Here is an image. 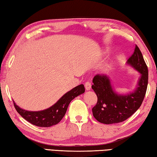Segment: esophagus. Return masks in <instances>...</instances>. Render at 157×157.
<instances>
[{
  "instance_id": "1",
  "label": "esophagus",
  "mask_w": 157,
  "mask_h": 157,
  "mask_svg": "<svg viewBox=\"0 0 157 157\" xmlns=\"http://www.w3.org/2000/svg\"><path fill=\"white\" fill-rule=\"evenodd\" d=\"M84 86H85V89H86V91H89V90L91 89V82L89 81L86 82V83L84 84Z\"/></svg>"
}]
</instances>
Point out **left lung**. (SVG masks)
<instances>
[{
    "mask_svg": "<svg viewBox=\"0 0 157 157\" xmlns=\"http://www.w3.org/2000/svg\"><path fill=\"white\" fill-rule=\"evenodd\" d=\"M127 63L140 73L136 89L132 93L126 95L117 94L107 75L98 74L93 79L92 89L98 97L97 104L92 109L93 115L101 123L109 124L124 121L139 109L144 99L148 83V70L137 46Z\"/></svg>",
    "mask_w": 157,
    "mask_h": 157,
    "instance_id": "8db88e82",
    "label": "left lung"
}]
</instances>
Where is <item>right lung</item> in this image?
<instances>
[{
  "instance_id": "obj_1",
  "label": "right lung",
  "mask_w": 157,
  "mask_h": 157,
  "mask_svg": "<svg viewBox=\"0 0 157 157\" xmlns=\"http://www.w3.org/2000/svg\"><path fill=\"white\" fill-rule=\"evenodd\" d=\"M84 85H78L63 95L55 104L42 111H26L21 109L14 102V105L17 112L29 123L38 127H49L59 123L64 116L71 100L84 94Z\"/></svg>"
}]
</instances>
